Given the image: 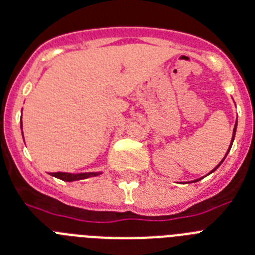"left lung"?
I'll list each match as a JSON object with an SVG mask.
<instances>
[{"label": "left lung", "instance_id": "obj_1", "mask_svg": "<svg viewBox=\"0 0 255 255\" xmlns=\"http://www.w3.org/2000/svg\"><path fill=\"white\" fill-rule=\"evenodd\" d=\"M236 129H237V120H236V123H235V128H233V134H232V139H231V144H229V148H228V151H227V153H226V156L223 157V160H222V161H220V163H219V164H218V165H216V167H215V168H214V169H212V170H211V172H210V173H208V174H211V173H212V172H215V170H216V169H218V168H219V167H220V164H222V163H223V161H224V159H226V157H227V155H228L229 150H231V147H232V143H233V140H235V135H236ZM202 178H203V177H202ZM202 178H197V180H194V181H190V182H197V181L202 180Z\"/></svg>", "mask_w": 255, "mask_h": 255}]
</instances>
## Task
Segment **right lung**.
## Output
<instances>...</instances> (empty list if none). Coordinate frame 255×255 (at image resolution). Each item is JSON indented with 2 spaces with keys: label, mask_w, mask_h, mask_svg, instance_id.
Listing matches in <instances>:
<instances>
[{
  "label": "right lung",
  "mask_w": 255,
  "mask_h": 255,
  "mask_svg": "<svg viewBox=\"0 0 255 255\" xmlns=\"http://www.w3.org/2000/svg\"><path fill=\"white\" fill-rule=\"evenodd\" d=\"M20 129L23 130L22 121H20ZM23 134V131H22ZM24 139V136H23ZM53 177L60 178L66 182H73V181H79V180H86L88 177H96L99 174H102V172H86V173H67V172H57V173H50Z\"/></svg>",
  "instance_id": "obj_1"
}]
</instances>
